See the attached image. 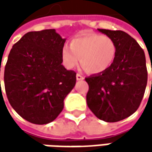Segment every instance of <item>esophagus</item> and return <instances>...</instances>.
<instances>
[{
  "instance_id": "esophagus-1",
  "label": "esophagus",
  "mask_w": 152,
  "mask_h": 152,
  "mask_svg": "<svg viewBox=\"0 0 152 152\" xmlns=\"http://www.w3.org/2000/svg\"><path fill=\"white\" fill-rule=\"evenodd\" d=\"M76 79L77 80H83V79H85L81 74H79V73H77V75H76Z\"/></svg>"
}]
</instances>
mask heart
Wrapping results in <instances>:
<instances>
[{"instance_id": "1", "label": "heart", "mask_w": 152, "mask_h": 152, "mask_svg": "<svg viewBox=\"0 0 152 152\" xmlns=\"http://www.w3.org/2000/svg\"><path fill=\"white\" fill-rule=\"evenodd\" d=\"M117 53L116 43L107 35L84 33L61 49V57L67 68H74L80 61L87 73H102L112 66Z\"/></svg>"}]
</instances>
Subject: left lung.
<instances>
[{"instance_id":"1","label":"left lung","mask_w":152,"mask_h":152,"mask_svg":"<svg viewBox=\"0 0 152 152\" xmlns=\"http://www.w3.org/2000/svg\"><path fill=\"white\" fill-rule=\"evenodd\" d=\"M98 31L113 39L117 53L112 66L102 73L85 78L86 102L99 119L118 122L136 112L147 84L145 56L137 41L121 30Z\"/></svg>"}]
</instances>
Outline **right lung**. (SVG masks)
<instances>
[{
    "mask_svg": "<svg viewBox=\"0 0 152 152\" xmlns=\"http://www.w3.org/2000/svg\"><path fill=\"white\" fill-rule=\"evenodd\" d=\"M65 41L55 29L32 31L9 53L4 71L6 94L17 113L32 124L55 120L76 84V73L61 64Z\"/></svg>",
    "mask_w": 152,
    "mask_h": 152,
    "instance_id": "1",
    "label": "right lung"
}]
</instances>
